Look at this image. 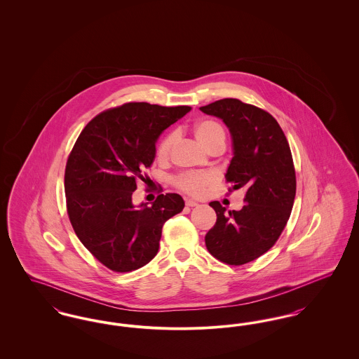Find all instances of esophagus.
Segmentation results:
<instances>
[{
    "instance_id": "34e87169",
    "label": "esophagus",
    "mask_w": 359,
    "mask_h": 359,
    "mask_svg": "<svg viewBox=\"0 0 359 359\" xmlns=\"http://www.w3.org/2000/svg\"><path fill=\"white\" fill-rule=\"evenodd\" d=\"M186 205H187L188 207H195V205H198L199 203H198V202H195V201L188 199V201H186Z\"/></svg>"
}]
</instances>
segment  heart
Listing matches in <instances>:
<instances>
[{
	"instance_id": "1",
	"label": "heart",
	"mask_w": 359,
	"mask_h": 359,
	"mask_svg": "<svg viewBox=\"0 0 359 359\" xmlns=\"http://www.w3.org/2000/svg\"><path fill=\"white\" fill-rule=\"evenodd\" d=\"M194 136L196 141L205 148V151L222 145L224 147L226 135L222 126L215 121H199L194 126ZM176 136L170 133L164 137L157 147V157L160 160H165L171 154L172 148L175 145ZM214 183V176L211 173H186L176 179L177 187L182 188L191 195H202L205 188Z\"/></svg>"
}]
</instances>
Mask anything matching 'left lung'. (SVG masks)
Masks as SVG:
<instances>
[{
  "label": "left lung",
  "mask_w": 359,
  "mask_h": 359,
  "mask_svg": "<svg viewBox=\"0 0 359 359\" xmlns=\"http://www.w3.org/2000/svg\"><path fill=\"white\" fill-rule=\"evenodd\" d=\"M199 109L227 126L233 157L224 177L233 189H246L239 211L210 203L217 223L205 246L224 264L242 265L268 252L290 219L296 195L290 144L278 122L253 104L224 98Z\"/></svg>",
  "instance_id": "obj_1"
}]
</instances>
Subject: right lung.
Instances as JSON below:
<instances>
[{"mask_svg":"<svg viewBox=\"0 0 359 359\" xmlns=\"http://www.w3.org/2000/svg\"><path fill=\"white\" fill-rule=\"evenodd\" d=\"M189 106L125 103L98 114L78 137L66 165L67 212L86 249L114 272H132L157 252L164 223L182 212L177 194L135 205L137 179L152 165L156 142Z\"/></svg>","mask_w":359,"mask_h":359,"instance_id":"1","label":"right lung"}]
</instances>
